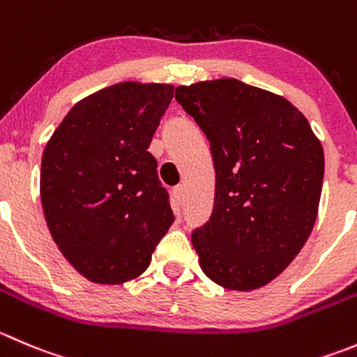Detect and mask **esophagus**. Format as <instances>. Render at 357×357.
Here are the masks:
<instances>
[{
    "mask_svg": "<svg viewBox=\"0 0 357 357\" xmlns=\"http://www.w3.org/2000/svg\"><path fill=\"white\" fill-rule=\"evenodd\" d=\"M172 193H174V199L178 200L179 204H181L183 200H185V186H183V185L176 186V188L172 190Z\"/></svg>",
    "mask_w": 357,
    "mask_h": 357,
    "instance_id": "obj_1",
    "label": "esophagus"
}]
</instances>
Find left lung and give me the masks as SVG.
Here are the masks:
<instances>
[{
  "mask_svg": "<svg viewBox=\"0 0 357 357\" xmlns=\"http://www.w3.org/2000/svg\"><path fill=\"white\" fill-rule=\"evenodd\" d=\"M211 143L216 186L209 221L192 234L200 268L216 284H268L309 238L319 207L324 151L288 99L235 78L176 89Z\"/></svg>",
  "mask_w": 357,
  "mask_h": 357,
  "instance_id": "left-lung-1",
  "label": "left lung"
}]
</instances>
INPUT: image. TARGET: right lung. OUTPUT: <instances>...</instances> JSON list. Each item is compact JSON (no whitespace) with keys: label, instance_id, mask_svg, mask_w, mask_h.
I'll return each mask as SVG.
<instances>
[{"label":"right lung","instance_id":"right-lung-1","mask_svg":"<svg viewBox=\"0 0 357 357\" xmlns=\"http://www.w3.org/2000/svg\"><path fill=\"white\" fill-rule=\"evenodd\" d=\"M174 86L126 82L76 102L41 158L48 230L64 258L96 284L143 274L174 221L148 151Z\"/></svg>","mask_w":357,"mask_h":357}]
</instances>
